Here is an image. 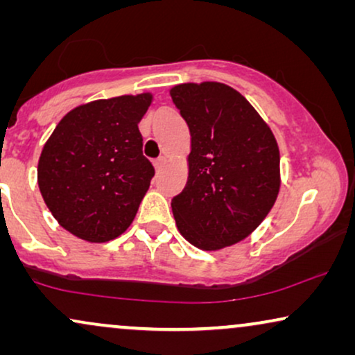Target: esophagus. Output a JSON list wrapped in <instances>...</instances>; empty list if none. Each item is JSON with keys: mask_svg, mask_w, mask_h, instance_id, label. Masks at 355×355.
<instances>
[{"mask_svg": "<svg viewBox=\"0 0 355 355\" xmlns=\"http://www.w3.org/2000/svg\"><path fill=\"white\" fill-rule=\"evenodd\" d=\"M164 163H166V158H164V157L157 158V159H155V162H153L155 169H157V171H159V169H162V168L164 166Z\"/></svg>", "mask_w": 355, "mask_h": 355, "instance_id": "34e87169", "label": "esophagus"}]
</instances>
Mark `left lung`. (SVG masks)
<instances>
[{"label": "left lung", "mask_w": 355, "mask_h": 355, "mask_svg": "<svg viewBox=\"0 0 355 355\" xmlns=\"http://www.w3.org/2000/svg\"><path fill=\"white\" fill-rule=\"evenodd\" d=\"M191 130L189 178L171 207L192 245L218 250L245 239L279 192V150L271 129L239 92L220 82L173 87Z\"/></svg>", "instance_id": "1"}]
</instances>
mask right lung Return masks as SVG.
<instances>
[{
    "label": "right lung",
    "instance_id": "obj_1",
    "mask_svg": "<svg viewBox=\"0 0 355 355\" xmlns=\"http://www.w3.org/2000/svg\"><path fill=\"white\" fill-rule=\"evenodd\" d=\"M152 95H123L77 106L42 150L38 187L60 225L106 242L128 230L155 176L139 123Z\"/></svg>",
    "mask_w": 355,
    "mask_h": 355
}]
</instances>
